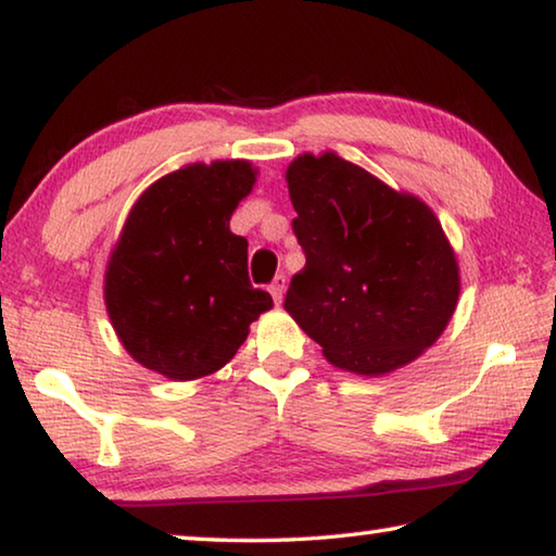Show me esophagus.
<instances>
[{"instance_id":"1","label":"esophagus","mask_w":556,"mask_h":556,"mask_svg":"<svg viewBox=\"0 0 556 556\" xmlns=\"http://www.w3.org/2000/svg\"><path fill=\"white\" fill-rule=\"evenodd\" d=\"M273 300H276V305L283 303V295H286V276H276L273 278V283L268 286Z\"/></svg>"}]
</instances>
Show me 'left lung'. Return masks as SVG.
<instances>
[{
    "label": "left lung",
    "instance_id": "obj_1",
    "mask_svg": "<svg viewBox=\"0 0 556 556\" xmlns=\"http://www.w3.org/2000/svg\"><path fill=\"white\" fill-rule=\"evenodd\" d=\"M305 251L286 311L338 369L381 377L421 357L456 313V251L431 206L338 152L286 169Z\"/></svg>",
    "mask_w": 556,
    "mask_h": 556
}]
</instances>
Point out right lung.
<instances>
[{"label": "right lung", "instance_id": "1", "mask_svg": "<svg viewBox=\"0 0 556 556\" xmlns=\"http://www.w3.org/2000/svg\"><path fill=\"white\" fill-rule=\"evenodd\" d=\"M256 177L249 160L194 162L132 204L103 295L117 340L144 369L172 381L214 375L273 307L249 280V241L229 229Z\"/></svg>", "mask_w": 556, "mask_h": 556}]
</instances>
